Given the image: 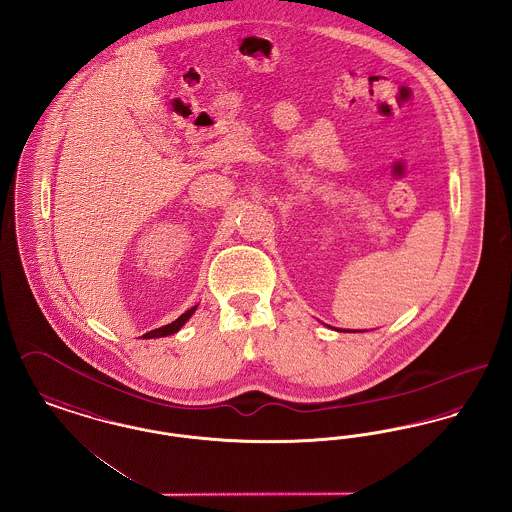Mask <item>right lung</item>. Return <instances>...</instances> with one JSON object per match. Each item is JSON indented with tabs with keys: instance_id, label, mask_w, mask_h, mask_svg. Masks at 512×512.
<instances>
[{
	"instance_id": "1",
	"label": "right lung",
	"mask_w": 512,
	"mask_h": 512,
	"mask_svg": "<svg viewBox=\"0 0 512 512\" xmlns=\"http://www.w3.org/2000/svg\"><path fill=\"white\" fill-rule=\"evenodd\" d=\"M194 310H196V306H192L185 314H181L175 322L167 323V325H163V327H158V329H154V331H150V333H146V335H142V337H144V339H156V337H165V335L177 333V331L185 325V322L189 320L190 316L194 314Z\"/></svg>"
}]
</instances>
